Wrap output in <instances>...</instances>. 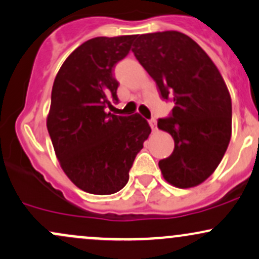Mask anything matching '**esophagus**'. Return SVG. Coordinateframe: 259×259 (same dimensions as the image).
<instances>
[{"label":"esophagus","mask_w":259,"mask_h":259,"mask_svg":"<svg viewBox=\"0 0 259 259\" xmlns=\"http://www.w3.org/2000/svg\"><path fill=\"white\" fill-rule=\"evenodd\" d=\"M149 124H150L151 130H153V131L156 130V120H155V118H151V120H149Z\"/></svg>","instance_id":"34e87169"}]
</instances>
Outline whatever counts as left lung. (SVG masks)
Here are the masks:
<instances>
[{
  "label": "left lung",
  "instance_id": "1",
  "mask_svg": "<svg viewBox=\"0 0 259 259\" xmlns=\"http://www.w3.org/2000/svg\"><path fill=\"white\" fill-rule=\"evenodd\" d=\"M132 52L156 82L162 99L173 100L157 127L175 139L159 161L163 178L177 188L206 181L226 154L232 137V99L220 70L189 36L178 31L137 36Z\"/></svg>",
  "mask_w": 259,
  "mask_h": 259
}]
</instances>
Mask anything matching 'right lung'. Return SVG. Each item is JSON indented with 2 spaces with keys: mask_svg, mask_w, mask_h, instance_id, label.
Here are the masks:
<instances>
[{
  "mask_svg": "<svg viewBox=\"0 0 259 259\" xmlns=\"http://www.w3.org/2000/svg\"><path fill=\"white\" fill-rule=\"evenodd\" d=\"M136 35L94 37L66 58L52 88L47 128L63 171L76 187L110 195L127 184L130 169L151 128L139 114L106 112L117 103L115 65Z\"/></svg>",
  "mask_w": 259,
  "mask_h": 259,
  "instance_id": "right-lung-1",
  "label": "right lung"
}]
</instances>
